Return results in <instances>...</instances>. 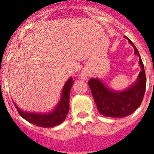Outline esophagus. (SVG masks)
Wrapping results in <instances>:
<instances>
[{"label":"esophagus","mask_w":154,"mask_h":154,"mask_svg":"<svg viewBox=\"0 0 154 154\" xmlns=\"http://www.w3.org/2000/svg\"><path fill=\"white\" fill-rule=\"evenodd\" d=\"M79 77L81 78V79H86L87 77H88V73L85 72V71H82L79 75Z\"/></svg>","instance_id":"1"}]
</instances>
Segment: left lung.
<instances>
[{
  "instance_id": "left-lung-1",
  "label": "left lung",
  "mask_w": 154,
  "mask_h": 154,
  "mask_svg": "<svg viewBox=\"0 0 154 154\" xmlns=\"http://www.w3.org/2000/svg\"><path fill=\"white\" fill-rule=\"evenodd\" d=\"M125 38L134 48L136 55L140 56L139 63L141 66V72L137 82L126 90L115 92L105 86L98 79H91L88 82L99 113L108 117H126L135 112L142 103L146 91V78L140 55L133 42L126 36Z\"/></svg>"
}]
</instances>
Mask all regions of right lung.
Instances as JSON below:
<instances>
[{
	"label": "right lung",
	"instance_id": "right-lung-1",
	"mask_svg": "<svg viewBox=\"0 0 154 154\" xmlns=\"http://www.w3.org/2000/svg\"><path fill=\"white\" fill-rule=\"evenodd\" d=\"M74 83V80L72 78H70L63 88L60 102L56 108L53 110L51 112L45 114L33 113V112H26L21 110L14 103L17 109V112L20 114L21 117L24 118L29 123L40 126V127L48 128L58 126L63 123L69 113V97H70V91Z\"/></svg>",
	"mask_w": 154,
	"mask_h": 154
}]
</instances>
